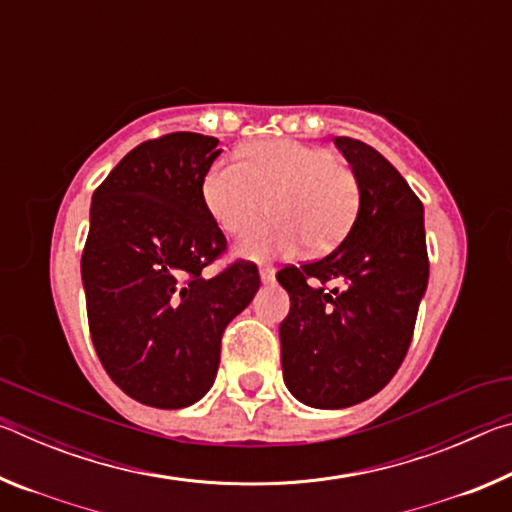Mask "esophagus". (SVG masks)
Segmentation results:
<instances>
[{
  "instance_id": "1",
  "label": "esophagus",
  "mask_w": 512,
  "mask_h": 512,
  "mask_svg": "<svg viewBox=\"0 0 512 512\" xmlns=\"http://www.w3.org/2000/svg\"><path fill=\"white\" fill-rule=\"evenodd\" d=\"M259 275H262V282H273L275 277L273 266H259Z\"/></svg>"
}]
</instances>
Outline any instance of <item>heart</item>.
Wrapping results in <instances>:
<instances>
[{
	"instance_id": "obj_1",
	"label": "heart",
	"mask_w": 512,
	"mask_h": 512,
	"mask_svg": "<svg viewBox=\"0 0 512 512\" xmlns=\"http://www.w3.org/2000/svg\"><path fill=\"white\" fill-rule=\"evenodd\" d=\"M201 196L205 210L228 235H244L246 257L289 255L300 244L327 253L341 244L359 212V178L348 162L298 140H259L237 160H216L207 169Z\"/></svg>"
}]
</instances>
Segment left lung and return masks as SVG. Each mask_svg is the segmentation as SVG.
<instances>
[{
	"instance_id": "8db88e82",
	"label": "left lung",
	"mask_w": 512,
	"mask_h": 512,
	"mask_svg": "<svg viewBox=\"0 0 512 512\" xmlns=\"http://www.w3.org/2000/svg\"><path fill=\"white\" fill-rule=\"evenodd\" d=\"M334 144L359 178L357 219L329 255L277 271L291 298L280 325L284 384L316 409L359 404L393 379L429 280L420 198L372 146Z\"/></svg>"
}]
</instances>
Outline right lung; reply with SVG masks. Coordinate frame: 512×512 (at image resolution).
<instances>
[{
    "instance_id": "obj_1",
    "label": "right lung",
    "mask_w": 512,
    "mask_h": 512,
    "mask_svg": "<svg viewBox=\"0 0 512 512\" xmlns=\"http://www.w3.org/2000/svg\"><path fill=\"white\" fill-rule=\"evenodd\" d=\"M219 153L198 133L146 140L92 196L81 275L94 350L121 391L155 409L210 391L223 329L259 289L246 259L205 275L228 250L201 196Z\"/></svg>"
}]
</instances>
